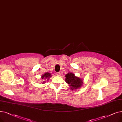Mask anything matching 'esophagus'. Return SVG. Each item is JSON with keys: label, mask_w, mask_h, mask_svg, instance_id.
Masks as SVG:
<instances>
[{"label": "esophagus", "mask_w": 122, "mask_h": 122, "mask_svg": "<svg viewBox=\"0 0 122 122\" xmlns=\"http://www.w3.org/2000/svg\"><path fill=\"white\" fill-rule=\"evenodd\" d=\"M56 75H57V76H60V72H57L56 73Z\"/></svg>", "instance_id": "34e87169"}]
</instances>
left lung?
I'll return each instance as SVG.
<instances>
[{"label":"left lung","instance_id":"left-lung-1","mask_svg":"<svg viewBox=\"0 0 122 122\" xmlns=\"http://www.w3.org/2000/svg\"><path fill=\"white\" fill-rule=\"evenodd\" d=\"M65 81L71 87V89H77L82 86L83 80L76 77L74 74L69 73L65 75Z\"/></svg>","mask_w":122,"mask_h":122}]
</instances>
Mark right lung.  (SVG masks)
I'll return each mask as SVG.
<instances>
[{
	"label": "right lung",
	"mask_w": 122,
	"mask_h": 122,
	"mask_svg": "<svg viewBox=\"0 0 122 122\" xmlns=\"http://www.w3.org/2000/svg\"><path fill=\"white\" fill-rule=\"evenodd\" d=\"M51 77V74H50L49 73H45L44 75H42V79H43L44 78H48V80L49 79V78ZM43 83H44V82Z\"/></svg>",
	"instance_id": "add662e5"
}]
</instances>
